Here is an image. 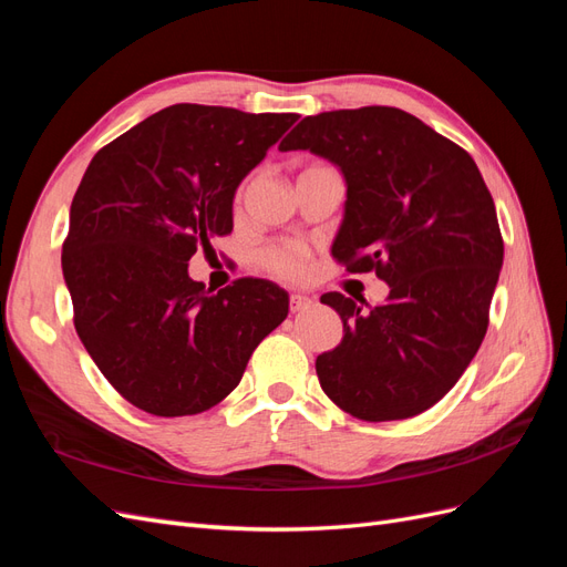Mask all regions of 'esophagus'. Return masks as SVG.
<instances>
[{
  "mask_svg": "<svg viewBox=\"0 0 567 567\" xmlns=\"http://www.w3.org/2000/svg\"><path fill=\"white\" fill-rule=\"evenodd\" d=\"M312 305H315V300L310 296H302V293L290 296V312H305V310H310Z\"/></svg>",
  "mask_w": 567,
  "mask_h": 567,
  "instance_id": "34e87169",
  "label": "esophagus"
}]
</instances>
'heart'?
Wrapping results in <instances>:
<instances>
[{"label": "heart", "mask_w": 567, "mask_h": 567, "mask_svg": "<svg viewBox=\"0 0 567 567\" xmlns=\"http://www.w3.org/2000/svg\"><path fill=\"white\" fill-rule=\"evenodd\" d=\"M260 262L267 271L279 279H300L310 267V252L300 244L271 246L260 255Z\"/></svg>", "instance_id": "1"}]
</instances>
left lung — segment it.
<instances>
[{
    "label": "left lung",
    "mask_w": 567,
    "mask_h": 567,
    "mask_svg": "<svg viewBox=\"0 0 567 567\" xmlns=\"http://www.w3.org/2000/svg\"><path fill=\"white\" fill-rule=\"evenodd\" d=\"M312 151L348 184L331 255L350 274L390 286L362 312L321 296L342 340L317 357L321 390L362 421H400L431 409L466 371L489 323L504 262L494 200L466 151L392 106L307 115L279 146Z\"/></svg>",
    "instance_id": "left-lung-1"
}]
</instances>
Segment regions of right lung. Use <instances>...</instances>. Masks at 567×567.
Masks as SVG:
<instances>
[{"instance_id":"add662e5","label":"right lung","mask_w":567,"mask_h":567,"mask_svg":"<svg viewBox=\"0 0 567 567\" xmlns=\"http://www.w3.org/2000/svg\"><path fill=\"white\" fill-rule=\"evenodd\" d=\"M296 120L175 104L92 158L71 205L63 279L82 346L136 409L215 406L288 317L277 284L244 277L210 296L188 279V260L231 234L236 186Z\"/></svg>"}]
</instances>
